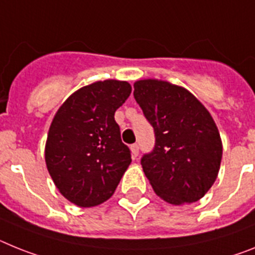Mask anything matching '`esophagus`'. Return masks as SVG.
<instances>
[{
  "label": "esophagus",
  "instance_id": "esophagus-1",
  "mask_svg": "<svg viewBox=\"0 0 255 255\" xmlns=\"http://www.w3.org/2000/svg\"><path fill=\"white\" fill-rule=\"evenodd\" d=\"M130 154L133 158H137L138 156V145L133 143V145H130Z\"/></svg>",
  "mask_w": 255,
  "mask_h": 255
}]
</instances>
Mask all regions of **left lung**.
<instances>
[{"mask_svg": "<svg viewBox=\"0 0 255 255\" xmlns=\"http://www.w3.org/2000/svg\"><path fill=\"white\" fill-rule=\"evenodd\" d=\"M133 96L154 127L155 147L141 165L155 194L173 205L200 200L213 186L222 140L210 113L181 86L160 79L134 82Z\"/></svg>", "mask_w": 255, "mask_h": 255, "instance_id": "8db88e82", "label": "left lung"}]
</instances>
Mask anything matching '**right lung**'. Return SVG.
<instances>
[{"label": "right lung", "instance_id": "add662e5", "mask_svg": "<svg viewBox=\"0 0 255 255\" xmlns=\"http://www.w3.org/2000/svg\"><path fill=\"white\" fill-rule=\"evenodd\" d=\"M130 90L126 81L94 82L70 95L51 122L46 165L57 190L73 204H103L129 167V149L122 142L114 114Z\"/></svg>", "mask_w": 255, "mask_h": 255}]
</instances>
